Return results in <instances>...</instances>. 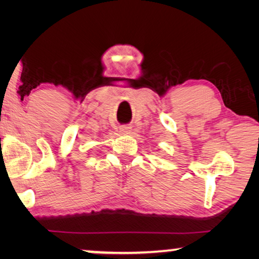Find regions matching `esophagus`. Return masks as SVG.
<instances>
[{"mask_svg": "<svg viewBox=\"0 0 259 259\" xmlns=\"http://www.w3.org/2000/svg\"><path fill=\"white\" fill-rule=\"evenodd\" d=\"M131 131H132V128H131L130 126H121V127H120V132H121L122 134H130Z\"/></svg>", "mask_w": 259, "mask_h": 259, "instance_id": "34e87169", "label": "esophagus"}]
</instances>
